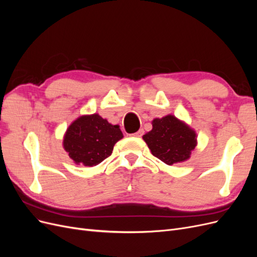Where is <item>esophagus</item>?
<instances>
[{"instance_id": "obj_1", "label": "esophagus", "mask_w": 257, "mask_h": 257, "mask_svg": "<svg viewBox=\"0 0 257 257\" xmlns=\"http://www.w3.org/2000/svg\"><path fill=\"white\" fill-rule=\"evenodd\" d=\"M144 133H145V131L142 128V130H139L138 132H136V133H134V134H133V136H136V137H142V136L144 135Z\"/></svg>"}]
</instances>
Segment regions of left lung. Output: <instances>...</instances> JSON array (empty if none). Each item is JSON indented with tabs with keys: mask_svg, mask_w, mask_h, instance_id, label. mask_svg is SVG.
Listing matches in <instances>:
<instances>
[{
	"mask_svg": "<svg viewBox=\"0 0 257 257\" xmlns=\"http://www.w3.org/2000/svg\"><path fill=\"white\" fill-rule=\"evenodd\" d=\"M143 139L154 157L167 165L188 161L197 146L196 132L173 114L153 119L152 130Z\"/></svg>",
	"mask_w": 257,
	"mask_h": 257,
	"instance_id": "1",
	"label": "left lung"
}]
</instances>
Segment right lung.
Instances as JSON below:
<instances>
[{"instance_id": "right-lung-1", "label": "right lung", "mask_w": 257, "mask_h": 257, "mask_svg": "<svg viewBox=\"0 0 257 257\" xmlns=\"http://www.w3.org/2000/svg\"><path fill=\"white\" fill-rule=\"evenodd\" d=\"M122 138L119 125H113L98 113L83 114L67 127L63 148L75 164L92 167L109 157Z\"/></svg>"}]
</instances>
